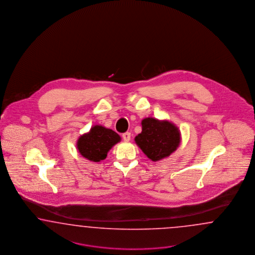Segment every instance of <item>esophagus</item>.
<instances>
[{
	"label": "esophagus",
	"mask_w": 255,
	"mask_h": 255,
	"mask_svg": "<svg viewBox=\"0 0 255 255\" xmlns=\"http://www.w3.org/2000/svg\"><path fill=\"white\" fill-rule=\"evenodd\" d=\"M123 138H124L125 142L130 141V139H131V133H130V132H124V134H123Z\"/></svg>",
	"instance_id": "1"
}]
</instances>
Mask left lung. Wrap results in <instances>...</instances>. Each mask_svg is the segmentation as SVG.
Wrapping results in <instances>:
<instances>
[{
    "mask_svg": "<svg viewBox=\"0 0 255 255\" xmlns=\"http://www.w3.org/2000/svg\"><path fill=\"white\" fill-rule=\"evenodd\" d=\"M141 125L142 131L134 137V141L149 160L161 161L177 150L181 133L176 124L148 117L142 120Z\"/></svg>",
    "mask_w": 255,
    "mask_h": 255,
    "instance_id": "1",
    "label": "left lung"
}]
</instances>
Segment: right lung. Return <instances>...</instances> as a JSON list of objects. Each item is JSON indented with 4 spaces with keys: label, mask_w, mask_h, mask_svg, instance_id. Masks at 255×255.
Returning a JSON list of instances; mask_svg holds the SVG:
<instances>
[{
    "label": "right lung",
    "mask_w": 255,
    "mask_h": 255,
    "mask_svg": "<svg viewBox=\"0 0 255 255\" xmlns=\"http://www.w3.org/2000/svg\"><path fill=\"white\" fill-rule=\"evenodd\" d=\"M121 140V136L116 131L96 124L90 131L78 137L77 148L80 155L87 160L99 162L107 158L108 151Z\"/></svg>",
    "instance_id": "right-lung-1"
}]
</instances>
